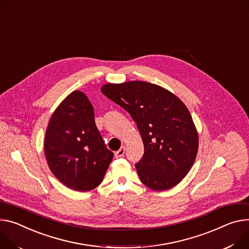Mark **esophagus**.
<instances>
[{
	"label": "esophagus",
	"instance_id": "obj_1",
	"mask_svg": "<svg viewBox=\"0 0 249 249\" xmlns=\"http://www.w3.org/2000/svg\"><path fill=\"white\" fill-rule=\"evenodd\" d=\"M124 154H125V147L123 146V147H121V148L115 153V157H116V158H121V157L124 156Z\"/></svg>",
	"mask_w": 249,
	"mask_h": 249
}]
</instances>
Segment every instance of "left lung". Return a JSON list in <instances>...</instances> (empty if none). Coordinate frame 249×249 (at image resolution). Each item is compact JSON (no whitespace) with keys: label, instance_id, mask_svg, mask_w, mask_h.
<instances>
[{"label":"left lung","instance_id":"obj_1","mask_svg":"<svg viewBox=\"0 0 249 249\" xmlns=\"http://www.w3.org/2000/svg\"><path fill=\"white\" fill-rule=\"evenodd\" d=\"M101 92L136 122L144 155L136 163L141 182L166 191L182 180L197 153L198 137L186 105L167 89L145 81L108 83Z\"/></svg>","mask_w":249,"mask_h":249}]
</instances>
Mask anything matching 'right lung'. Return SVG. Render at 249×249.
Masks as SVG:
<instances>
[{
	"label": "right lung",
	"instance_id": "add662e5",
	"mask_svg": "<svg viewBox=\"0 0 249 249\" xmlns=\"http://www.w3.org/2000/svg\"><path fill=\"white\" fill-rule=\"evenodd\" d=\"M44 152L51 171L60 183L87 192L101 182L113 159L95 125L93 107L81 91H73L50 120Z\"/></svg>",
	"mask_w": 249,
	"mask_h": 249
}]
</instances>
